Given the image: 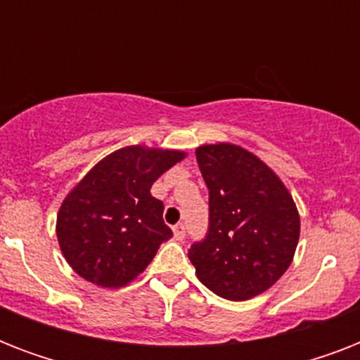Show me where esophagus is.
Returning <instances> with one entry per match:
<instances>
[{"label":"esophagus","mask_w":360,"mask_h":360,"mask_svg":"<svg viewBox=\"0 0 360 360\" xmlns=\"http://www.w3.org/2000/svg\"><path fill=\"white\" fill-rule=\"evenodd\" d=\"M185 236H186V233H185V226H183V224H175L174 226V237H175V239L183 240V239H185Z\"/></svg>","instance_id":"esophagus-1"}]
</instances>
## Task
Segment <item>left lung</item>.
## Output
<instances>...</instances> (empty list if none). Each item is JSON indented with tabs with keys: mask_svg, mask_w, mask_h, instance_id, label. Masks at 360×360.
I'll return each instance as SVG.
<instances>
[{
	"mask_svg": "<svg viewBox=\"0 0 360 360\" xmlns=\"http://www.w3.org/2000/svg\"><path fill=\"white\" fill-rule=\"evenodd\" d=\"M209 188V231L188 259L203 285L230 301L267 291L293 262L301 219L278 175L245 147L196 149Z\"/></svg>",
	"mask_w": 360,
	"mask_h": 360,
	"instance_id": "left-lung-1",
	"label": "left lung"
}]
</instances>
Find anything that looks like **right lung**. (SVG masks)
<instances>
[{"label": "right lung", "mask_w": 360, "mask_h": 360, "mask_svg": "<svg viewBox=\"0 0 360 360\" xmlns=\"http://www.w3.org/2000/svg\"><path fill=\"white\" fill-rule=\"evenodd\" d=\"M185 157L177 149L127 146L76 183L56 222L59 248L75 273L101 288H121L146 271L174 236L151 186Z\"/></svg>", "instance_id": "right-lung-1"}]
</instances>
